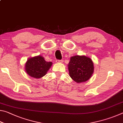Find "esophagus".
I'll list each match as a JSON object with an SVG mask.
<instances>
[{
  "label": "esophagus",
  "mask_w": 123,
  "mask_h": 123,
  "mask_svg": "<svg viewBox=\"0 0 123 123\" xmlns=\"http://www.w3.org/2000/svg\"><path fill=\"white\" fill-rule=\"evenodd\" d=\"M56 62L57 63H62V62H63V60H56Z\"/></svg>",
  "instance_id": "34e87169"
}]
</instances>
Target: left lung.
<instances>
[{"label":"left lung","mask_w":123,"mask_h":123,"mask_svg":"<svg viewBox=\"0 0 123 123\" xmlns=\"http://www.w3.org/2000/svg\"><path fill=\"white\" fill-rule=\"evenodd\" d=\"M69 76L78 83L89 80L94 71L93 62L85 56H74L70 58L68 64Z\"/></svg>","instance_id":"obj_1"}]
</instances>
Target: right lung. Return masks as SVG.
Masks as SVG:
<instances>
[{
	"instance_id": "1",
	"label": "right lung",
	"mask_w": 123,
	"mask_h": 123,
	"mask_svg": "<svg viewBox=\"0 0 123 123\" xmlns=\"http://www.w3.org/2000/svg\"><path fill=\"white\" fill-rule=\"evenodd\" d=\"M51 65V62L45 61L42 56H38L28 60L25 64V70L30 76L39 79L46 74Z\"/></svg>"
}]
</instances>
